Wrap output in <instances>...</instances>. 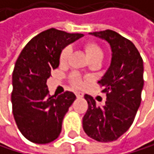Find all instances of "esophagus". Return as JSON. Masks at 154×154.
<instances>
[{
    "label": "esophagus",
    "instance_id": "1",
    "mask_svg": "<svg viewBox=\"0 0 154 154\" xmlns=\"http://www.w3.org/2000/svg\"><path fill=\"white\" fill-rule=\"evenodd\" d=\"M76 95L77 98H82L84 96V94L82 92H76Z\"/></svg>",
    "mask_w": 154,
    "mask_h": 154
}]
</instances>
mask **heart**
<instances>
[{"label": "heart", "instance_id": "obj_1", "mask_svg": "<svg viewBox=\"0 0 154 154\" xmlns=\"http://www.w3.org/2000/svg\"><path fill=\"white\" fill-rule=\"evenodd\" d=\"M84 49L90 60H103V50L102 49V47L100 46L97 43L95 42H93V41H90V42H86L85 45H84ZM70 53H71V48L69 46L65 47L60 54V62L61 64H65L69 56H70ZM70 80H71V83L77 86V87H81L83 85V80H82V77L81 76L77 73V72H73L70 74Z\"/></svg>", "mask_w": 154, "mask_h": 154}]
</instances>
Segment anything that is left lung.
Returning a JSON list of instances; mask_svg holds the SVG:
<instances>
[{
	"label": "left lung",
	"instance_id": "left-lung-1",
	"mask_svg": "<svg viewBox=\"0 0 154 154\" xmlns=\"http://www.w3.org/2000/svg\"><path fill=\"white\" fill-rule=\"evenodd\" d=\"M89 34L108 42L112 53L110 65L98 82L106 93L105 105L97 106L91 95L85 94L88 109L83 128L89 137L108 143L127 132L135 119L143 87V59L135 45L115 31Z\"/></svg>",
	"mask_w": 154,
	"mask_h": 154
}]
</instances>
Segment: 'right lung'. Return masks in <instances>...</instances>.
Here are the masks:
<instances>
[{
    "instance_id": "right-lung-1",
    "label": "right lung",
    "mask_w": 154,
    "mask_h": 154,
    "mask_svg": "<svg viewBox=\"0 0 154 154\" xmlns=\"http://www.w3.org/2000/svg\"><path fill=\"white\" fill-rule=\"evenodd\" d=\"M83 36L51 28L32 38L19 54L12 74L11 103L16 124L27 140L43 144L60 136L63 118L77 97L69 91L50 95L47 79L59 67L61 51Z\"/></svg>"
}]
</instances>
